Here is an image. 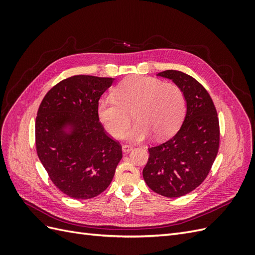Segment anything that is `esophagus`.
<instances>
[{
	"instance_id": "1",
	"label": "esophagus",
	"mask_w": 255,
	"mask_h": 255,
	"mask_svg": "<svg viewBox=\"0 0 255 255\" xmlns=\"http://www.w3.org/2000/svg\"><path fill=\"white\" fill-rule=\"evenodd\" d=\"M133 148H134V146L130 145V144H123L122 145V151L125 153H128L129 151L133 150Z\"/></svg>"
}]
</instances>
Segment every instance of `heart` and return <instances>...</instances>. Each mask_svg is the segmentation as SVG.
<instances>
[{
  "instance_id": "1",
  "label": "heart",
  "mask_w": 255,
  "mask_h": 255,
  "mask_svg": "<svg viewBox=\"0 0 255 255\" xmlns=\"http://www.w3.org/2000/svg\"><path fill=\"white\" fill-rule=\"evenodd\" d=\"M184 112L185 98L179 86L143 75L128 76L116 87L114 97H103L98 103L99 119L107 132L132 141L152 133L156 138L170 136L179 128ZM132 113L137 122L125 131Z\"/></svg>"
}]
</instances>
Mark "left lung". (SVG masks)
<instances>
[{
  "instance_id": "left-lung-1",
  "label": "left lung",
  "mask_w": 255,
  "mask_h": 255,
  "mask_svg": "<svg viewBox=\"0 0 255 255\" xmlns=\"http://www.w3.org/2000/svg\"><path fill=\"white\" fill-rule=\"evenodd\" d=\"M182 90L186 114L170 139L149 148L143 180L156 194L179 198L196 189L210 172L219 149V120L206 89L192 76L176 70L159 72Z\"/></svg>"
}]
</instances>
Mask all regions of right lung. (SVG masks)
<instances>
[{"label": "right lung", "mask_w": 255, "mask_h": 255, "mask_svg": "<svg viewBox=\"0 0 255 255\" xmlns=\"http://www.w3.org/2000/svg\"><path fill=\"white\" fill-rule=\"evenodd\" d=\"M115 79L74 75L44 96L35 125L36 150L51 181L73 199L103 192L122 158L99 121L98 103Z\"/></svg>", "instance_id": "1"}]
</instances>
